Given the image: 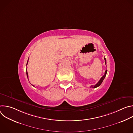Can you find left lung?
<instances>
[{
  "label": "left lung",
  "mask_w": 133,
  "mask_h": 133,
  "mask_svg": "<svg viewBox=\"0 0 133 133\" xmlns=\"http://www.w3.org/2000/svg\"><path fill=\"white\" fill-rule=\"evenodd\" d=\"M104 59H105V64L106 65V58H104ZM107 70H106V71H105V74L100 79V80L98 81V82L95 85H94V86L91 85L90 87H91V88H96V87L99 86L101 85V84L102 83L103 81H104L105 77H106V74H107Z\"/></svg>",
  "instance_id": "8db88e82"
}]
</instances>
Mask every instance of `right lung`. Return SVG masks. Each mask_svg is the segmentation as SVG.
<instances>
[{"instance_id":"add662e5","label":"right lung","mask_w":133,"mask_h":133,"mask_svg":"<svg viewBox=\"0 0 133 133\" xmlns=\"http://www.w3.org/2000/svg\"><path fill=\"white\" fill-rule=\"evenodd\" d=\"M28 61H27V64H26V66L27 65V64H28ZM26 75H27V78H28V72H27V69H26ZM33 86H34V85H32Z\"/></svg>"}]
</instances>
